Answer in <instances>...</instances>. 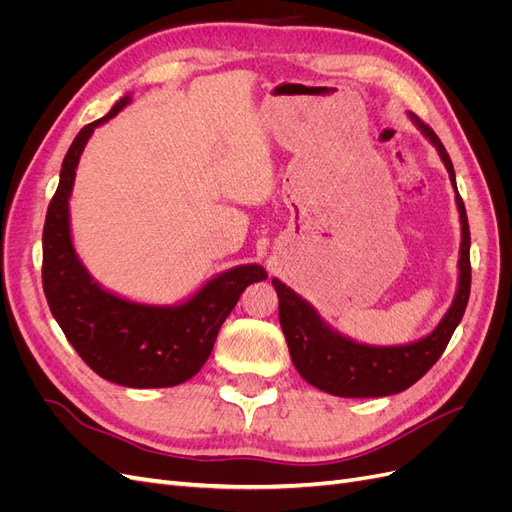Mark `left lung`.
Masks as SVG:
<instances>
[{
	"label": "left lung",
	"mask_w": 512,
	"mask_h": 512,
	"mask_svg": "<svg viewBox=\"0 0 512 512\" xmlns=\"http://www.w3.org/2000/svg\"><path fill=\"white\" fill-rule=\"evenodd\" d=\"M408 115L414 126L440 153L448 170V179L453 183L461 222L457 292L448 312L438 322V327L418 339V342L406 346L359 344L352 337L335 331L327 320H322L312 303L273 277L277 299H280V324L294 367H297L303 380L337 397H386L410 389L440 359L470 299V226L466 207H463V200L457 192L453 162L448 158L436 132L425 126L414 113Z\"/></svg>",
	"instance_id": "8db88e82"
}]
</instances>
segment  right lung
<instances>
[{"mask_svg": "<svg viewBox=\"0 0 512 512\" xmlns=\"http://www.w3.org/2000/svg\"><path fill=\"white\" fill-rule=\"evenodd\" d=\"M132 96L89 123L72 141L42 232V286L51 314L81 359L108 382L130 389H166L196 376L241 292L267 280L260 265H239L177 305H147L102 288L72 243L70 196L81 153L94 130Z\"/></svg>", "mask_w": 512, "mask_h": 512, "instance_id": "add662e5", "label": "right lung"}]
</instances>
